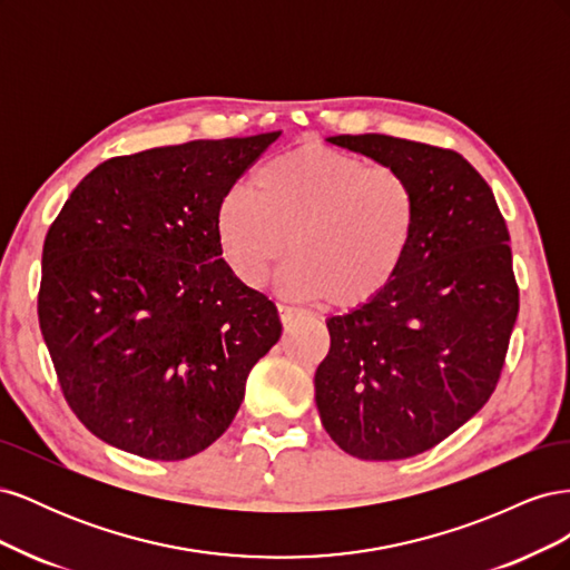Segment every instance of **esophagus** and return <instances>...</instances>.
<instances>
[{"mask_svg":"<svg viewBox=\"0 0 570 570\" xmlns=\"http://www.w3.org/2000/svg\"><path fill=\"white\" fill-rule=\"evenodd\" d=\"M278 314H281V321H283V325L287 327V325H292L295 323V318H297V308L295 306H287V304H278Z\"/></svg>","mask_w":570,"mask_h":570,"instance_id":"34e87169","label":"esophagus"}]
</instances>
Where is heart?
<instances>
[{
    "mask_svg": "<svg viewBox=\"0 0 570 570\" xmlns=\"http://www.w3.org/2000/svg\"><path fill=\"white\" fill-rule=\"evenodd\" d=\"M214 228L243 285L262 287L289 249L278 275L283 295L347 312L373 302L402 271L419 197L400 168L306 142L258 168L254 195L239 187L223 195Z\"/></svg>",
    "mask_w": 570,
    "mask_h": 570,
    "instance_id": "heart-1",
    "label": "heart"
}]
</instances>
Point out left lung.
Segmentation results:
<instances>
[{
    "instance_id": "1",
    "label": "left lung",
    "mask_w": 570,
    "mask_h": 570,
    "mask_svg": "<svg viewBox=\"0 0 570 570\" xmlns=\"http://www.w3.org/2000/svg\"><path fill=\"white\" fill-rule=\"evenodd\" d=\"M327 142L400 168L416 189L419 228L385 292L325 321L316 406L347 454L409 459L473 419L497 387L519 316L509 230L490 185L452 149L375 132Z\"/></svg>"
}]
</instances>
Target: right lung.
<instances>
[{"label":"right lung","mask_w":570,"mask_h":570,"mask_svg":"<svg viewBox=\"0 0 570 570\" xmlns=\"http://www.w3.org/2000/svg\"><path fill=\"white\" fill-rule=\"evenodd\" d=\"M281 130L114 157L80 180L42 249L40 331L92 435L183 461L216 442L283 325L220 258L214 218Z\"/></svg>","instance_id":"add662e5"}]
</instances>
